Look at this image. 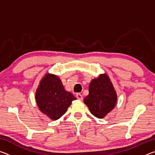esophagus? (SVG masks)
I'll use <instances>...</instances> for the list:
<instances>
[{
	"label": "esophagus",
	"mask_w": 155,
	"mask_h": 155,
	"mask_svg": "<svg viewBox=\"0 0 155 155\" xmlns=\"http://www.w3.org/2000/svg\"><path fill=\"white\" fill-rule=\"evenodd\" d=\"M76 96H77V98L78 100H81V101H82V100L83 99V96L81 95V94L80 93H77V95H76Z\"/></svg>",
	"instance_id": "1"
}]
</instances>
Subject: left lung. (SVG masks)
I'll use <instances>...</instances> for the list:
<instances>
[{"mask_svg":"<svg viewBox=\"0 0 155 155\" xmlns=\"http://www.w3.org/2000/svg\"><path fill=\"white\" fill-rule=\"evenodd\" d=\"M116 101V93L106 74L91 81L89 94L84 99L91 114L98 118H103L111 111Z\"/></svg>","mask_w":155,"mask_h":155,"instance_id":"left-lung-1","label":"left lung"}]
</instances>
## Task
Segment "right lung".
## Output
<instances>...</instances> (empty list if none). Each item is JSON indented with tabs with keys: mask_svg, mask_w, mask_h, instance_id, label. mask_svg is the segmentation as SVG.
Returning <instances> with one entry per match:
<instances>
[{
	"mask_svg": "<svg viewBox=\"0 0 155 155\" xmlns=\"http://www.w3.org/2000/svg\"><path fill=\"white\" fill-rule=\"evenodd\" d=\"M35 100L40 111L51 119L56 120L67 111L76 98L65 90L59 78L47 74L36 91Z\"/></svg>",
	"mask_w": 155,
	"mask_h": 155,
	"instance_id": "add662e5",
	"label": "right lung"
}]
</instances>
